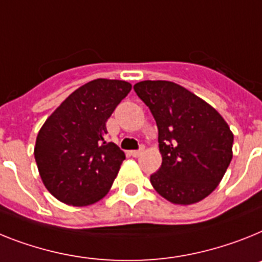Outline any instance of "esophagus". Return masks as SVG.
<instances>
[{"label":"esophagus","instance_id":"esophagus-1","mask_svg":"<svg viewBox=\"0 0 262 262\" xmlns=\"http://www.w3.org/2000/svg\"><path fill=\"white\" fill-rule=\"evenodd\" d=\"M144 153V146H141V149H138V150H132L130 155L133 156V157H140V156Z\"/></svg>","mask_w":262,"mask_h":262}]
</instances>
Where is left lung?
<instances>
[{"mask_svg":"<svg viewBox=\"0 0 262 262\" xmlns=\"http://www.w3.org/2000/svg\"><path fill=\"white\" fill-rule=\"evenodd\" d=\"M137 96L158 127L161 168L150 176L156 192L176 205H190L210 194L233 157V133L206 101L170 81H141Z\"/></svg>","mask_w":262,"mask_h":262,"instance_id":"left-lung-1","label":"left lung"}]
</instances>
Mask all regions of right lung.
Masks as SVG:
<instances>
[{"instance_id":"right-lung-1","label":"right lung","mask_w":262,"mask_h":262,"mask_svg":"<svg viewBox=\"0 0 262 262\" xmlns=\"http://www.w3.org/2000/svg\"><path fill=\"white\" fill-rule=\"evenodd\" d=\"M130 89L126 81L97 78L74 90L46 118L34 158L43 185L58 201L93 205L111 190L125 153L105 141L106 121Z\"/></svg>"}]
</instances>
